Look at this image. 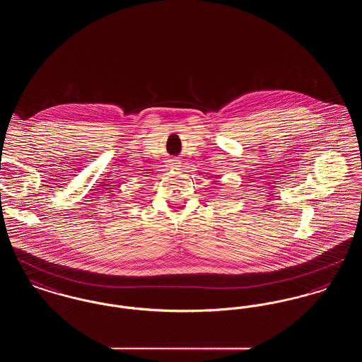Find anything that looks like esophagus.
<instances>
[{
    "mask_svg": "<svg viewBox=\"0 0 362 362\" xmlns=\"http://www.w3.org/2000/svg\"><path fill=\"white\" fill-rule=\"evenodd\" d=\"M168 167H171V168H176V167H179V160H176V158H171V160L168 161Z\"/></svg>",
    "mask_w": 362,
    "mask_h": 362,
    "instance_id": "1",
    "label": "esophagus"
}]
</instances>
